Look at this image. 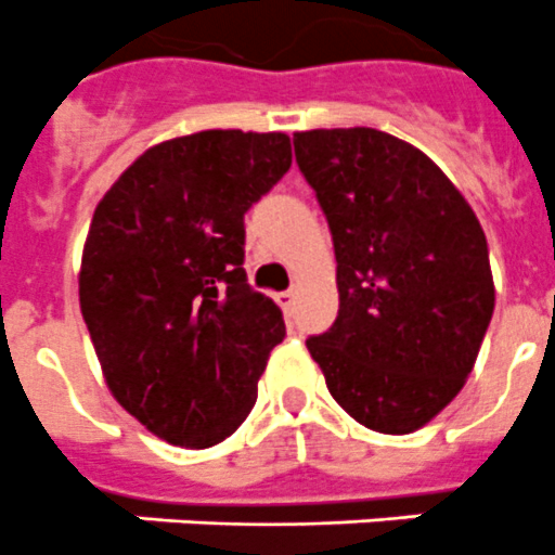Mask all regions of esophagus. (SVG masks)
I'll return each instance as SVG.
<instances>
[{
  "label": "esophagus",
  "mask_w": 555,
  "mask_h": 555,
  "mask_svg": "<svg viewBox=\"0 0 555 555\" xmlns=\"http://www.w3.org/2000/svg\"><path fill=\"white\" fill-rule=\"evenodd\" d=\"M279 307L284 310V315H293V307H296V291H284L276 296Z\"/></svg>",
  "instance_id": "34e87169"
}]
</instances>
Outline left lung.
I'll return each mask as SVG.
<instances>
[{"label":"left lung","mask_w":555,"mask_h":555,"mask_svg":"<svg viewBox=\"0 0 555 555\" xmlns=\"http://www.w3.org/2000/svg\"><path fill=\"white\" fill-rule=\"evenodd\" d=\"M293 147L330 223L340 296L335 324L307 349L354 422L418 430L464 388L494 312L480 220L391 133L318 128Z\"/></svg>","instance_id":"left-lung-1"}]
</instances>
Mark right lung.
<instances>
[{"mask_svg": "<svg viewBox=\"0 0 555 555\" xmlns=\"http://www.w3.org/2000/svg\"><path fill=\"white\" fill-rule=\"evenodd\" d=\"M284 133L153 144L94 209L80 312L108 391L153 436L206 450L257 402L282 310L245 276V211L291 170Z\"/></svg>", "mask_w": 555, "mask_h": 555, "instance_id": "add662e5", "label": "right lung"}]
</instances>
